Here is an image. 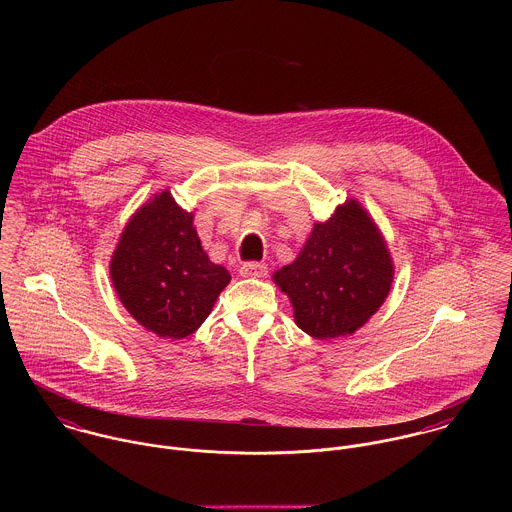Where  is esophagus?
<instances>
[{"instance_id":"esophagus-1","label":"esophagus","mask_w":512,"mask_h":512,"mask_svg":"<svg viewBox=\"0 0 512 512\" xmlns=\"http://www.w3.org/2000/svg\"><path fill=\"white\" fill-rule=\"evenodd\" d=\"M268 266L264 262H244L240 266V276L244 278H266Z\"/></svg>"}]
</instances>
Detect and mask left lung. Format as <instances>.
<instances>
[{"instance_id": "8db88e82", "label": "left lung", "mask_w": 512, "mask_h": 512, "mask_svg": "<svg viewBox=\"0 0 512 512\" xmlns=\"http://www.w3.org/2000/svg\"><path fill=\"white\" fill-rule=\"evenodd\" d=\"M382 234L357 201L313 226L301 254L274 274L292 299L293 317L313 339L351 335L378 311L392 286Z\"/></svg>"}]
</instances>
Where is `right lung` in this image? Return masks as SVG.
<instances>
[{
	"instance_id": "right-lung-1",
	"label": "right lung",
	"mask_w": 512,
	"mask_h": 512,
	"mask_svg": "<svg viewBox=\"0 0 512 512\" xmlns=\"http://www.w3.org/2000/svg\"><path fill=\"white\" fill-rule=\"evenodd\" d=\"M110 276L130 315L169 339L195 333L230 282L203 250L193 215L169 191L155 195L126 224Z\"/></svg>"
}]
</instances>
